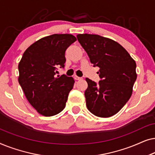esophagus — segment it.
<instances>
[{
	"instance_id": "esophagus-1",
	"label": "esophagus",
	"mask_w": 155,
	"mask_h": 155,
	"mask_svg": "<svg viewBox=\"0 0 155 155\" xmlns=\"http://www.w3.org/2000/svg\"><path fill=\"white\" fill-rule=\"evenodd\" d=\"M74 79L76 80H82V78L78 77V76H77V75H75V76H74Z\"/></svg>"
}]
</instances>
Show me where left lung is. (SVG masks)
I'll return each mask as SVG.
<instances>
[{
	"label": "left lung",
	"instance_id": "8db88e82",
	"mask_svg": "<svg viewBox=\"0 0 155 155\" xmlns=\"http://www.w3.org/2000/svg\"><path fill=\"white\" fill-rule=\"evenodd\" d=\"M78 41L94 66L99 68L97 84L86 78V106L94 115L108 118L117 114L130 98L137 78L136 63L118 42L97 35L80 34Z\"/></svg>",
	"mask_w": 155,
	"mask_h": 155
}]
</instances>
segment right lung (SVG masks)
<instances>
[{
	"label": "right lung",
	"mask_w": 155,
	"mask_h": 155,
	"mask_svg": "<svg viewBox=\"0 0 155 155\" xmlns=\"http://www.w3.org/2000/svg\"><path fill=\"white\" fill-rule=\"evenodd\" d=\"M76 40L70 34H55L35 41L23 54L18 82L29 104L41 115H56L65 107L75 80L55 75L57 68H64L65 50Z\"/></svg>",
	"instance_id": "add662e5"
}]
</instances>
